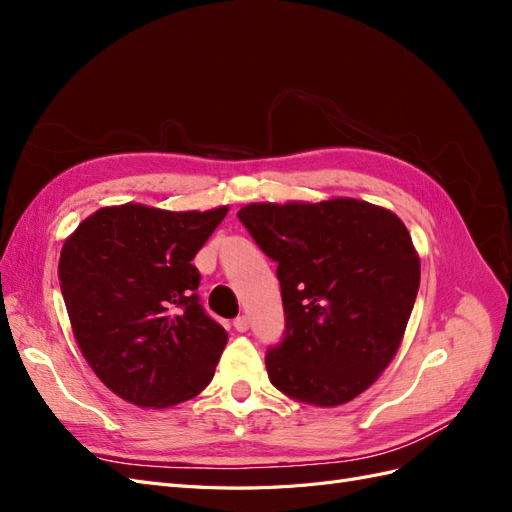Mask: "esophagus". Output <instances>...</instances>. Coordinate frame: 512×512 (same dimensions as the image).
I'll use <instances>...</instances> for the list:
<instances>
[{"instance_id": "1", "label": "esophagus", "mask_w": 512, "mask_h": 512, "mask_svg": "<svg viewBox=\"0 0 512 512\" xmlns=\"http://www.w3.org/2000/svg\"><path fill=\"white\" fill-rule=\"evenodd\" d=\"M232 327H235L239 333H245L247 329H250V318H247V316H237L235 322H232Z\"/></svg>"}]
</instances>
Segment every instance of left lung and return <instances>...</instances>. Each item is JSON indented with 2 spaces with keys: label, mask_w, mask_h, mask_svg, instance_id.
Wrapping results in <instances>:
<instances>
[{
  "label": "left lung",
  "mask_w": 512,
  "mask_h": 512,
  "mask_svg": "<svg viewBox=\"0 0 512 512\" xmlns=\"http://www.w3.org/2000/svg\"><path fill=\"white\" fill-rule=\"evenodd\" d=\"M237 218L277 262L286 324L265 356L271 384L314 406L361 395L395 356L421 284L404 222L354 198L258 203Z\"/></svg>",
  "instance_id": "left-lung-1"
}]
</instances>
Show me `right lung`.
<instances>
[{"label":"right lung","instance_id":"1","mask_svg":"<svg viewBox=\"0 0 512 512\" xmlns=\"http://www.w3.org/2000/svg\"><path fill=\"white\" fill-rule=\"evenodd\" d=\"M228 209L104 207L64 243L59 282L96 376L141 408H168L211 382L226 331L200 305L192 265Z\"/></svg>","mask_w":512,"mask_h":512}]
</instances>
